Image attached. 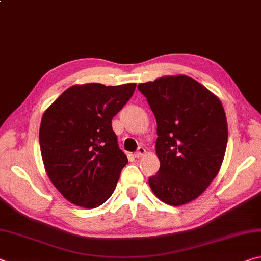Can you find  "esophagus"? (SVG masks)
Here are the masks:
<instances>
[{"label": "esophagus", "mask_w": 261, "mask_h": 261, "mask_svg": "<svg viewBox=\"0 0 261 261\" xmlns=\"http://www.w3.org/2000/svg\"><path fill=\"white\" fill-rule=\"evenodd\" d=\"M145 153H146V149L140 146V147L138 148V151H137V152L134 154V155H135V158H141V156L144 155Z\"/></svg>", "instance_id": "1"}]
</instances>
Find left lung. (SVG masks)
<instances>
[{"instance_id": "obj_1", "label": "left lung", "mask_w": 261, "mask_h": 261, "mask_svg": "<svg viewBox=\"0 0 261 261\" xmlns=\"http://www.w3.org/2000/svg\"><path fill=\"white\" fill-rule=\"evenodd\" d=\"M156 118L160 169L148 178L159 199L171 206L192 201L218 175L228 141L220 99L184 74L139 84Z\"/></svg>"}]
</instances>
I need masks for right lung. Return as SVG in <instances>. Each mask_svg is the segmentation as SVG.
Instances as JSON below:
<instances>
[{
  "label": "right lung",
  "mask_w": 261,
  "mask_h": 261,
  "mask_svg": "<svg viewBox=\"0 0 261 261\" xmlns=\"http://www.w3.org/2000/svg\"><path fill=\"white\" fill-rule=\"evenodd\" d=\"M136 84L90 83L65 90L42 115L41 156L54 187L72 204L95 208L112 196L127 158L112 120Z\"/></svg>",
  "instance_id": "add662e5"
}]
</instances>
